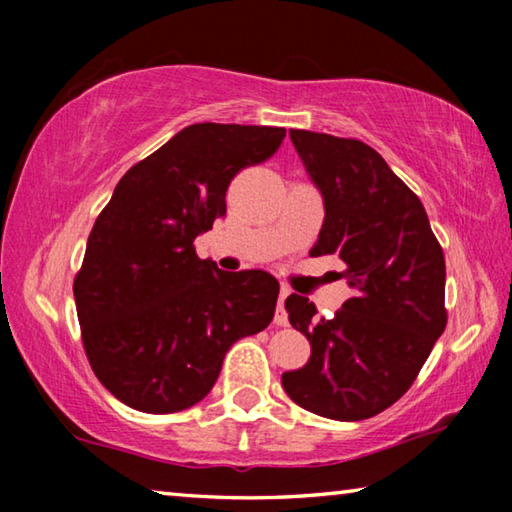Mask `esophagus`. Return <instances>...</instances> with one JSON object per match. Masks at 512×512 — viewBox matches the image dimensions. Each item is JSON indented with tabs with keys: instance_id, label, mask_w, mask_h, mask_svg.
Here are the masks:
<instances>
[{
	"instance_id": "obj_1",
	"label": "esophagus",
	"mask_w": 512,
	"mask_h": 512,
	"mask_svg": "<svg viewBox=\"0 0 512 512\" xmlns=\"http://www.w3.org/2000/svg\"><path fill=\"white\" fill-rule=\"evenodd\" d=\"M287 296H291V289L289 287H282L280 289V300H277V307H275V318L273 323L275 325H289V316H287V309H284V300H287Z\"/></svg>"
}]
</instances>
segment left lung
I'll return each mask as SVG.
<instances>
[{"mask_svg":"<svg viewBox=\"0 0 512 512\" xmlns=\"http://www.w3.org/2000/svg\"><path fill=\"white\" fill-rule=\"evenodd\" d=\"M325 219L311 255H336L354 291L334 318L291 293V325L311 357L282 375L293 402L343 422L372 418L409 391L447 325L445 255L420 198L359 140L289 131Z\"/></svg>","mask_w":512,"mask_h":512,"instance_id":"1","label":"left lung"}]
</instances>
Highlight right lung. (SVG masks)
Segmentation results:
<instances>
[{
	"label": "right lung",
	"mask_w": 512,
	"mask_h": 512,
	"mask_svg": "<svg viewBox=\"0 0 512 512\" xmlns=\"http://www.w3.org/2000/svg\"><path fill=\"white\" fill-rule=\"evenodd\" d=\"M273 126L192 124L124 173L88 237L74 280L85 354L119 402L189 409L212 391L225 352L268 327L280 284L225 273L194 239L225 216L230 180L277 151Z\"/></svg>",
	"instance_id": "add662e5"
}]
</instances>
